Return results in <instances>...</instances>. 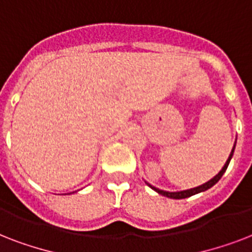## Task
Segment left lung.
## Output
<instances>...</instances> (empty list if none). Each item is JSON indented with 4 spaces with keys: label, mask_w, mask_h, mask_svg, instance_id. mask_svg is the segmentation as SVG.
Masks as SVG:
<instances>
[{
    "label": "left lung",
    "mask_w": 252,
    "mask_h": 252,
    "mask_svg": "<svg viewBox=\"0 0 252 252\" xmlns=\"http://www.w3.org/2000/svg\"><path fill=\"white\" fill-rule=\"evenodd\" d=\"M235 144H237V140H235L234 142V146H233V149H231V153L230 156H229V158H227V161L225 162V165H223V167L221 168V171L217 174L216 176H213L211 180H208V182H205L204 184H201V186H197V187H193V188H189V189H183V191H174V192H170V191H165V189H159V188L154 187V186H152L150 183H148L145 180V183L149 186L152 189H154L156 192H158L159 195L162 196H166V197H170V199H186V197H189V196H193L196 195V193H200V192H204L207 191V189H209L211 187H213L217 182H219L220 179H221V176L225 174V171H226L227 166H229V163H230V159L231 157H233V154H234V149H235Z\"/></svg>",
    "instance_id": "8db88e82"
}]
</instances>
